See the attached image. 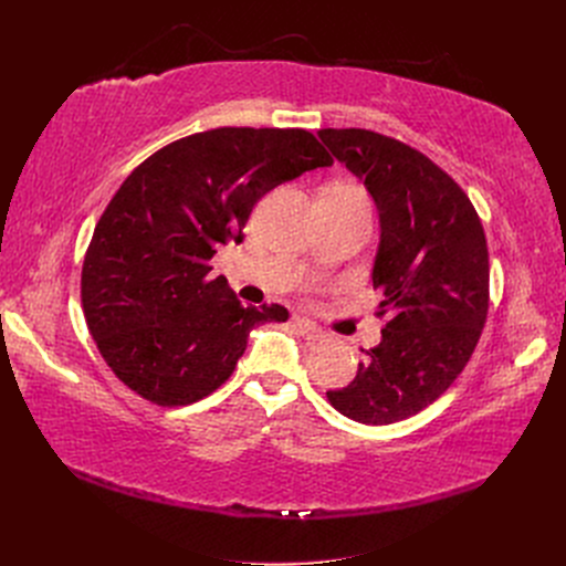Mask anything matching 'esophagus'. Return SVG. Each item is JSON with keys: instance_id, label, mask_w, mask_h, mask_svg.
<instances>
[{"instance_id": "obj_1", "label": "esophagus", "mask_w": 566, "mask_h": 566, "mask_svg": "<svg viewBox=\"0 0 566 566\" xmlns=\"http://www.w3.org/2000/svg\"><path fill=\"white\" fill-rule=\"evenodd\" d=\"M291 325H293V331L298 333L301 337H305V339H321L323 337L321 328H316V325L310 318H305V316H293Z\"/></svg>"}]
</instances>
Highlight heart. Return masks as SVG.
Listing matches in <instances>:
<instances>
[{"mask_svg":"<svg viewBox=\"0 0 566 566\" xmlns=\"http://www.w3.org/2000/svg\"><path fill=\"white\" fill-rule=\"evenodd\" d=\"M333 192H337V195H344V197H363V192L358 190V188H353V186H344V184H339V186H335V188H331Z\"/></svg>","mask_w":566,"mask_h":566,"instance_id":"heart-1","label":"heart"}]
</instances>
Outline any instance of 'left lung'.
<instances>
[{
	"instance_id": "1",
	"label": "left lung",
	"mask_w": 566,
	"mask_h": 566,
	"mask_svg": "<svg viewBox=\"0 0 566 566\" xmlns=\"http://www.w3.org/2000/svg\"><path fill=\"white\" fill-rule=\"evenodd\" d=\"M321 142L365 181L380 243L374 289L382 339L328 401L360 424H392L433 403L468 365L489 314V250L478 211L450 174L408 144L365 128Z\"/></svg>"
}]
</instances>
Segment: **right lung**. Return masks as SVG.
<instances>
[{"mask_svg":"<svg viewBox=\"0 0 566 566\" xmlns=\"http://www.w3.org/2000/svg\"><path fill=\"white\" fill-rule=\"evenodd\" d=\"M301 128H216L176 139L116 190L82 265V310L103 360L133 392L188 406L233 374L254 325L282 305H241L211 277L220 245L243 243L254 203L284 181L331 167Z\"/></svg>","mask_w":566,"mask_h":566,"instance_id":"obj_1","label":"right lung"}]
</instances>
